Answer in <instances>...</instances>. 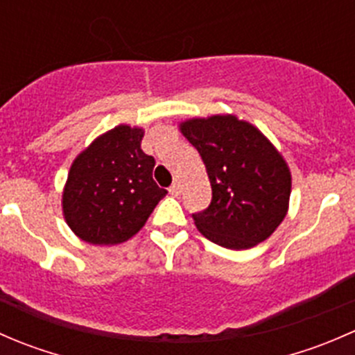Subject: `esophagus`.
<instances>
[{
  "mask_svg": "<svg viewBox=\"0 0 355 355\" xmlns=\"http://www.w3.org/2000/svg\"><path fill=\"white\" fill-rule=\"evenodd\" d=\"M168 191H170L171 196H178L182 192V187H180V184H178V182H173V184H171V187L168 189Z\"/></svg>",
  "mask_w": 355,
  "mask_h": 355,
  "instance_id": "esophagus-1",
  "label": "esophagus"
}]
</instances>
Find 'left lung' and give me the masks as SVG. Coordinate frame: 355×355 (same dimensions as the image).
<instances>
[{
    "instance_id": "1",
    "label": "left lung",
    "mask_w": 355,
    "mask_h": 355,
    "mask_svg": "<svg viewBox=\"0 0 355 355\" xmlns=\"http://www.w3.org/2000/svg\"><path fill=\"white\" fill-rule=\"evenodd\" d=\"M180 130L202 157L213 191L209 206L192 214L200 234L234 250L266 241L287 214L292 189L280 153L232 114L194 118Z\"/></svg>"
}]
</instances>
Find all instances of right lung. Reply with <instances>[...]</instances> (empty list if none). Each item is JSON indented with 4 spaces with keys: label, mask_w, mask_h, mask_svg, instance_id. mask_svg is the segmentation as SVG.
Wrapping results in <instances>:
<instances>
[{
    "label": "right lung",
    "mask_w": 355,
    "mask_h": 355,
    "mask_svg": "<svg viewBox=\"0 0 355 355\" xmlns=\"http://www.w3.org/2000/svg\"><path fill=\"white\" fill-rule=\"evenodd\" d=\"M142 128L118 125L75 157L63 191L68 227L89 244L134 237L164 196L153 180L155 157L141 149Z\"/></svg>",
    "instance_id": "1"
}]
</instances>
